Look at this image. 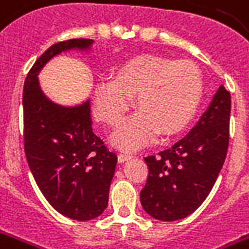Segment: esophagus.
I'll list each match as a JSON object with an SVG mask.
<instances>
[{"label": "esophagus", "instance_id": "34e87169", "mask_svg": "<svg viewBox=\"0 0 249 249\" xmlns=\"http://www.w3.org/2000/svg\"><path fill=\"white\" fill-rule=\"evenodd\" d=\"M130 158H132V156L128 154H120L119 155V163H124V161L129 160Z\"/></svg>", "mask_w": 249, "mask_h": 249}]
</instances>
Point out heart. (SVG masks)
Segmentation results:
<instances>
[{"label": "heart", "mask_w": 249, "mask_h": 249, "mask_svg": "<svg viewBox=\"0 0 249 249\" xmlns=\"http://www.w3.org/2000/svg\"><path fill=\"white\" fill-rule=\"evenodd\" d=\"M202 75L191 60L142 55L120 66L114 79H101L94 90L95 119L119 125L136 97V116L113 133L116 148L133 151L159 133L170 137L187 126L202 98Z\"/></svg>", "instance_id": "heart-1"}]
</instances>
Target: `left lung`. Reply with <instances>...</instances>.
<instances>
[{
	"instance_id": "8db88e82",
	"label": "left lung",
	"mask_w": 249,
	"mask_h": 249,
	"mask_svg": "<svg viewBox=\"0 0 249 249\" xmlns=\"http://www.w3.org/2000/svg\"><path fill=\"white\" fill-rule=\"evenodd\" d=\"M231 94L220 86L208 110L183 139L158 156H147L148 179L140 193L142 209L160 221L185 218L209 196L225 161Z\"/></svg>"
}]
</instances>
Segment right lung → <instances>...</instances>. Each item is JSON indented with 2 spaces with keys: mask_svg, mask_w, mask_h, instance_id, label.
<instances>
[{
  "mask_svg": "<svg viewBox=\"0 0 249 249\" xmlns=\"http://www.w3.org/2000/svg\"><path fill=\"white\" fill-rule=\"evenodd\" d=\"M91 39L51 46L29 70L24 83V149L40 191L53 209L78 221L97 218L107 209L117 156L91 128L90 101L62 107L41 91L39 72L53 56L88 51Z\"/></svg>",
  "mask_w": 249,
  "mask_h": 249,
  "instance_id": "right-lung-1",
  "label": "right lung"
}]
</instances>
